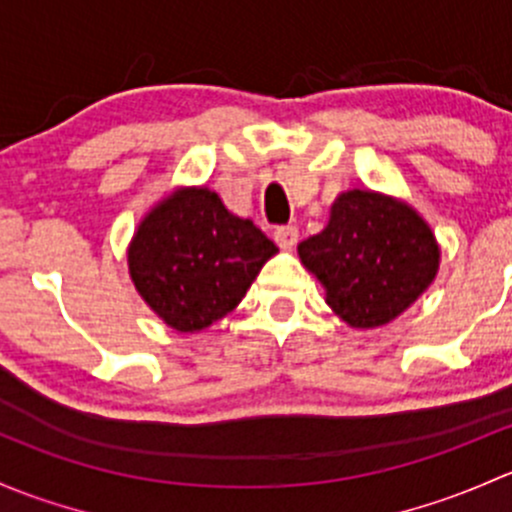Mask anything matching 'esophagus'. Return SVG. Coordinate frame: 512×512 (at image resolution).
I'll return each mask as SVG.
<instances>
[{
    "mask_svg": "<svg viewBox=\"0 0 512 512\" xmlns=\"http://www.w3.org/2000/svg\"><path fill=\"white\" fill-rule=\"evenodd\" d=\"M273 239H276V244L281 246V249H293V246L298 244V226H278V229L273 231Z\"/></svg>",
    "mask_w": 512,
    "mask_h": 512,
    "instance_id": "34e87169",
    "label": "esophagus"
}]
</instances>
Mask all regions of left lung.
<instances>
[{"label":"left lung","mask_w":512,"mask_h":512,"mask_svg":"<svg viewBox=\"0 0 512 512\" xmlns=\"http://www.w3.org/2000/svg\"><path fill=\"white\" fill-rule=\"evenodd\" d=\"M298 256L323 283L335 315L370 330L392 323L431 286L441 251L407 202L350 189L335 199L328 226L300 241Z\"/></svg>","instance_id":"8db88e82"}]
</instances>
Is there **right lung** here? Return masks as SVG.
<instances>
[{
	"instance_id": "add662e5",
	"label": "right lung",
	"mask_w": 512,
	"mask_h": 512,
	"mask_svg": "<svg viewBox=\"0 0 512 512\" xmlns=\"http://www.w3.org/2000/svg\"><path fill=\"white\" fill-rule=\"evenodd\" d=\"M278 246L207 187H182L145 214L128 268L147 305L177 333H199L236 308Z\"/></svg>"
}]
</instances>
